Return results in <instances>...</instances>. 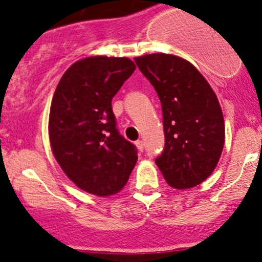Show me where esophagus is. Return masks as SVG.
Here are the masks:
<instances>
[{
  "instance_id": "34e87169",
  "label": "esophagus",
  "mask_w": 262,
  "mask_h": 262,
  "mask_svg": "<svg viewBox=\"0 0 262 262\" xmlns=\"http://www.w3.org/2000/svg\"><path fill=\"white\" fill-rule=\"evenodd\" d=\"M136 146H137V148H138L139 152H143V149H144L143 142H142V141H137L136 142Z\"/></svg>"
}]
</instances>
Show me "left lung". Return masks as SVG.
Listing matches in <instances>:
<instances>
[{
    "mask_svg": "<svg viewBox=\"0 0 262 262\" xmlns=\"http://www.w3.org/2000/svg\"><path fill=\"white\" fill-rule=\"evenodd\" d=\"M162 105L165 149L156 165L173 189L207 180L224 146V119L204 76L184 58L153 53L134 58Z\"/></svg>",
    "mask_w": 262,
    "mask_h": 262,
    "instance_id": "1",
    "label": "left lung"
}]
</instances>
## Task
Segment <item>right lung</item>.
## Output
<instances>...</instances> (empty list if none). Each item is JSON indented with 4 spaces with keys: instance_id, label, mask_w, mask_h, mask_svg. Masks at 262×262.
Listing matches in <instances>:
<instances>
[{
    "instance_id": "1",
    "label": "right lung",
    "mask_w": 262,
    "mask_h": 262,
    "mask_svg": "<svg viewBox=\"0 0 262 262\" xmlns=\"http://www.w3.org/2000/svg\"><path fill=\"white\" fill-rule=\"evenodd\" d=\"M136 70L129 58L87 57L60 78L49 113L52 152L81 190L109 196L128 181L138 156L116 129L112 100Z\"/></svg>"
}]
</instances>
